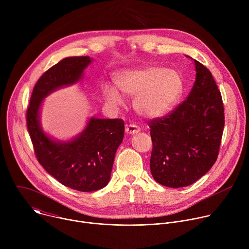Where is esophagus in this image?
Returning <instances> with one entry per match:
<instances>
[{
  "label": "esophagus",
  "instance_id": "34e87169",
  "mask_svg": "<svg viewBox=\"0 0 249 249\" xmlns=\"http://www.w3.org/2000/svg\"><path fill=\"white\" fill-rule=\"evenodd\" d=\"M125 132L128 134V135H134V134H137L140 132V128L134 124H130V125H127L126 128H125Z\"/></svg>",
  "mask_w": 249,
  "mask_h": 249
}]
</instances>
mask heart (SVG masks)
Listing matches in <instances>:
<instances>
[{
	"label": "heart",
	"mask_w": 249,
	"mask_h": 249,
	"mask_svg": "<svg viewBox=\"0 0 249 249\" xmlns=\"http://www.w3.org/2000/svg\"><path fill=\"white\" fill-rule=\"evenodd\" d=\"M115 84L124 95L135 96L136 112L150 119L171 111L183 90V80L177 71L153 65L123 71L116 76ZM103 95L114 105L122 103L121 94L111 86H104Z\"/></svg>",
	"instance_id": "b5f03b06"
}]
</instances>
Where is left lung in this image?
Returning <instances> with one entry per match:
<instances>
[{"mask_svg": "<svg viewBox=\"0 0 249 249\" xmlns=\"http://www.w3.org/2000/svg\"><path fill=\"white\" fill-rule=\"evenodd\" d=\"M196 81L169 114L149 122L154 179L166 187L193 184L218 159L225 126L221 92L210 71L194 60Z\"/></svg>", "mask_w": 249, "mask_h": 249, "instance_id": "1", "label": "left lung"}]
</instances>
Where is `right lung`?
I'll use <instances>...</instances> for the list:
<instances>
[{"instance_id": "1", "label": "right lung", "mask_w": 249, "mask_h": 249, "mask_svg": "<svg viewBox=\"0 0 249 249\" xmlns=\"http://www.w3.org/2000/svg\"><path fill=\"white\" fill-rule=\"evenodd\" d=\"M91 61L89 56L68 57L47 70L34 86L26 110L27 130L39 163L60 183L82 192L108 184L124 137V121L91 117L77 137L58 141L44 133L39 117L43 99L60 88L79 82Z\"/></svg>"}]
</instances>
